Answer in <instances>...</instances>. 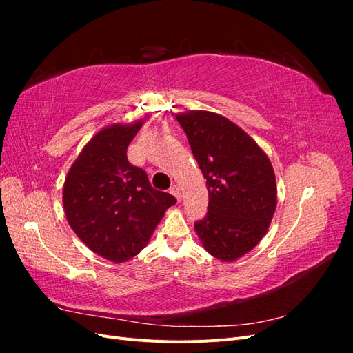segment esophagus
Listing matches in <instances>:
<instances>
[{
  "instance_id": "34e87169",
  "label": "esophagus",
  "mask_w": 353,
  "mask_h": 353,
  "mask_svg": "<svg viewBox=\"0 0 353 353\" xmlns=\"http://www.w3.org/2000/svg\"><path fill=\"white\" fill-rule=\"evenodd\" d=\"M170 193H172V194L176 197L178 201H181V197H183V196H181V188H179L178 185L170 187Z\"/></svg>"
}]
</instances>
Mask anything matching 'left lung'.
Masks as SVG:
<instances>
[{
    "label": "left lung",
    "instance_id": "8db88e82",
    "mask_svg": "<svg viewBox=\"0 0 353 353\" xmlns=\"http://www.w3.org/2000/svg\"><path fill=\"white\" fill-rule=\"evenodd\" d=\"M176 119L209 191L208 215L194 230L213 258L237 261L258 245L272 221L276 183L271 160L225 116L190 110Z\"/></svg>",
    "mask_w": 353,
    "mask_h": 353
}]
</instances>
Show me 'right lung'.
Here are the masks:
<instances>
[{
  "instance_id": "right-lung-1",
  "label": "right lung",
  "mask_w": 353,
  "mask_h": 353,
  "mask_svg": "<svg viewBox=\"0 0 353 353\" xmlns=\"http://www.w3.org/2000/svg\"><path fill=\"white\" fill-rule=\"evenodd\" d=\"M145 119L103 128L82 148L63 185L70 228L90 250L114 263L140 253L174 196L154 190L126 150Z\"/></svg>"
}]
</instances>
